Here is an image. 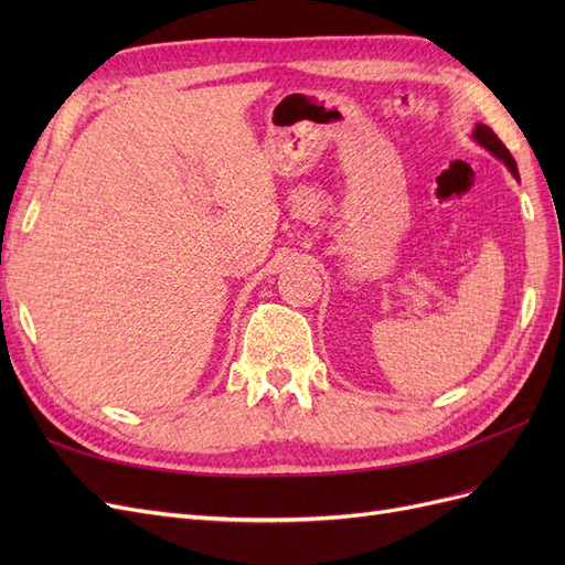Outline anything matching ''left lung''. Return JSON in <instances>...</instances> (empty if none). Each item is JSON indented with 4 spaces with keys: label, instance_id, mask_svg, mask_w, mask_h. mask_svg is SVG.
I'll return each instance as SVG.
<instances>
[{
    "label": "left lung",
    "instance_id": "left-lung-1",
    "mask_svg": "<svg viewBox=\"0 0 565 565\" xmlns=\"http://www.w3.org/2000/svg\"><path fill=\"white\" fill-rule=\"evenodd\" d=\"M473 139H476L478 143H481L483 148H488L494 158H500V160L511 169V174L519 177L516 160L511 158V152L507 150V146L498 139V134H494L490 127H486V125H478V127H476V131H473Z\"/></svg>",
    "mask_w": 565,
    "mask_h": 565
}]
</instances>
